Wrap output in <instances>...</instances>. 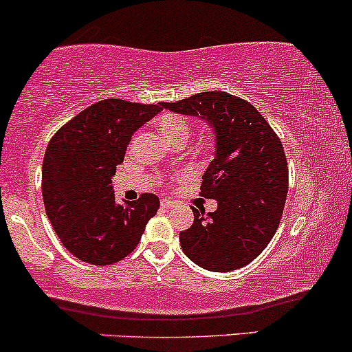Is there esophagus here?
Masks as SVG:
<instances>
[{"label": "esophagus", "mask_w": 352, "mask_h": 352, "mask_svg": "<svg viewBox=\"0 0 352 352\" xmlns=\"http://www.w3.org/2000/svg\"><path fill=\"white\" fill-rule=\"evenodd\" d=\"M161 206H162V208H166V210H169V208L175 206V203H173L171 199H162V201H161Z\"/></svg>", "instance_id": "1"}]
</instances>
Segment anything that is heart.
Wrapping results in <instances>:
<instances>
[{
	"label": "heart",
	"mask_w": 352,
	"mask_h": 352,
	"mask_svg": "<svg viewBox=\"0 0 352 352\" xmlns=\"http://www.w3.org/2000/svg\"><path fill=\"white\" fill-rule=\"evenodd\" d=\"M154 127L160 132V135L168 142L169 146L181 144L190 138V126L183 117L176 114H162L154 120Z\"/></svg>",
	"instance_id": "b5f03b06"
}]
</instances>
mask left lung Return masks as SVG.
Returning a JSON list of instances; mask_svg holds the SVG:
<instances>
[{"label": "left lung", "mask_w": 352, "mask_h": 352, "mask_svg": "<svg viewBox=\"0 0 352 352\" xmlns=\"http://www.w3.org/2000/svg\"><path fill=\"white\" fill-rule=\"evenodd\" d=\"M161 105L199 117L217 138L199 195L217 199L218 208H191L195 221L179 233L184 255L211 272L248 265L270 243L283 213L289 169L280 139L250 102L220 90Z\"/></svg>", "instance_id": "8db88e82"}]
</instances>
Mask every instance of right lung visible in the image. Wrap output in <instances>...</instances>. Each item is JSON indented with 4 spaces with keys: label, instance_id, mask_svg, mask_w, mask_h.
I'll return each mask as SVG.
<instances>
[{
    "label": "right lung",
    "instance_id": "1",
    "mask_svg": "<svg viewBox=\"0 0 352 352\" xmlns=\"http://www.w3.org/2000/svg\"><path fill=\"white\" fill-rule=\"evenodd\" d=\"M161 109L120 99L96 102L48 142L41 168L45 211L63 247L82 262H120L160 210V198L151 192L117 201L112 177L132 134Z\"/></svg>",
    "mask_w": 352,
    "mask_h": 352
}]
</instances>
